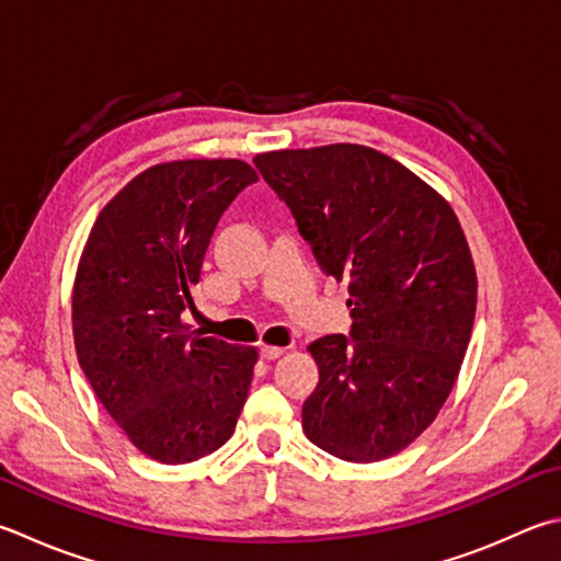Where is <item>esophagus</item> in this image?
<instances>
[{
    "label": "esophagus",
    "instance_id": "obj_1",
    "mask_svg": "<svg viewBox=\"0 0 561 561\" xmlns=\"http://www.w3.org/2000/svg\"><path fill=\"white\" fill-rule=\"evenodd\" d=\"M283 352H285L283 346H268V344L261 346V356L266 358V362H273V358H278Z\"/></svg>",
    "mask_w": 561,
    "mask_h": 561
}]
</instances>
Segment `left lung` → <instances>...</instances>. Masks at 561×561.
Returning <instances> with one entry per match:
<instances>
[{"mask_svg":"<svg viewBox=\"0 0 561 561\" xmlns=\"http://www.w3.org/2000/svg\"><path fill=\"white\" fill-rule=\"evenodd\" d=\"M317 266L348 278L354 324L310 352L302 430L344 461H380L437 417L467 354L477 271L457 215L386 153L356 144L253 158Z\"/></svg>","mask_w":561,"mask_h":561,"instance_id":"left-lung-1","label":"left lung"}]
</instances>
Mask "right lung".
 <instances>
[{
  "label": "right lung",
  "mask_w": 561,
  "mask_h": 561,
  "mask_svg": "<svg viewBox=\"0 0 561 561\" xmlns=\"http://www.w3.org/2000/svg\"><path fill=\"white\" fill-rule=\"evenodd\" d=\"M259 175L244 161L153 165L102 209L72 290L78 362L126 437L161 463L207 457L249 396L253 346L187 332L219 217Z\"/></svg>",
  "instance_id": "obj_1"
}]
</instances>
